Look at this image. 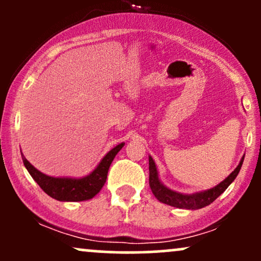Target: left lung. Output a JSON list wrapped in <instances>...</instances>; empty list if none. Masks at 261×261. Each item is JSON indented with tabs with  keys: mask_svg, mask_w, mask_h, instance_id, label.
<instances>
[{
	"mask_svg": "<svg viewBox=\"0 0 261 261\" xmlns=\"http://www.w3.org/2000/svg\"><path fill=\"white\" fill-rule=\"evenodd\" d=\"M244 157L242 158V161L239 162L238 167L233 170L230 174L224 179L223 181H221L217 187L210 189V190L202 191V193H196L193 195H184V194L175 193V191L169 190L164 187L163 184L160 181L157 175V168H155V164L152 157H149V188H151L153 195L160 200L161 202L167 203V205L174 206V207L179 208H188V210H197L202 208L205 206L210 205L211 202H214L221 194L229 187V184L236 179V176L238 175L239 170L242 168V164H243Z\"/></svg>",
	"mask_w": 261,
	"mask_h": 261,
	"instance_id": "obj_1",
	"label": "left lung"
}]
</instances>
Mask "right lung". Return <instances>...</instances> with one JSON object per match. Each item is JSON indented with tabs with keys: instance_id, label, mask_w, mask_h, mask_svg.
Instances as JSON below:
<instances>
[{
	"instance_id": "add662e5",
	"label": "right lung",
	"mask_w": 261,
	"mask_h": 261,
	"mask_svg": "<svg viewBox=\"0 0 261 261\" xmlns=\"http://www.w3.org/2000/svg\"><path fill=\"white\" fill-rule=\"evenodd\" d=\"M124 145L125 143H120L112 151L108 152L106 157L101 160L99 166L93 170L91 174L82 179L54 178V176L45 175L38 169H35L23 154L22 160L32 178L53 199L59 200V201H83V200L92 199L93 196L99 193L107 180L108 170H109L114 157L124 147Z\"/></svg>"
}]
</instances>
